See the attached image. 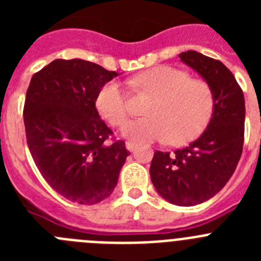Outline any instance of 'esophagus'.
<instances>
[{
  "label": "esophagus",
  "mask_w": 261,
  "mask_h": 261,
  "mask_svg": "<svg viewBox=\"0 0 261 261\" xmlns=\"http://www.w3.org/2000/svg\"><path fill=\"white\" fill-rule=\"evenodd\" d=\"M125 147L128 149L129 151H133L136 149V144H135V142H132V141H126L125 142Z\"/></svg>",
  "instance_id": "esophagus-1"
}]
</instances>
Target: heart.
<instances>
[{
    "label": "heart",
    "instance_id": "b5f03b06",
    "mask_svg": "<svg viewBox=\"0 0 261 261\" xmlns=\"http://www.w3.org/2000/svg\"><path fill=\"white\" fill-rule=\"evenodd\" d=\"M138 91L154 98L146 115L129 121L124 135L135 141H162L183 145L206 128L216 105L213 87L202 78L174 66L161 65L147 69L130 81ZM99 114L111 125L123 126L128 119V100L121 85L110 81L98 91L95 100Z\"/></svg>",
    "mask_w": 261,
    "mask_h": 261
}]
</instances>
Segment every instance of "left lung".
Listing matches in <instances>:
<instances>
[{
    "mask_svg": "<svg viewBox=\"0 0 261 261\" xmlns=\"http://www.w3.org/2000/svg\"><path fill=\"white\" fill-rule=\"evenodd\" d=\"M179 57L211 84L216 105L208 128L196 141L174 153H154L150 177L168 202L192 206L212 199L234 174L243 150L246 108L241 86L220 60L196 50Z\"/></svg>",
    "mask_w": 261,
    "mask_h": 261,
    "instance_id": "left-lung-1",
    "label": "left lung"
}]
</instances>
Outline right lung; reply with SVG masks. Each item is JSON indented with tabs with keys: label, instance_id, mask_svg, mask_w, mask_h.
<instances>
[{
	"label": "right lung",
	"instance_id": "obj_1",
	"mask_svg": "<svg viewBox=\"0 0 261 261\" xmlns=\"http://www.w3.org/2000/svg\"><path fill=\"white\" fill-rule=\"evenodd\" d=\"M116 71L86 60H55L32 75L23 120L36 167L53 190L93 205L114 192L129 151L100 119L98 91Z\"/></svg>",
	"mask_w": 261,
	"mask_h": 261
}]
</instances>
